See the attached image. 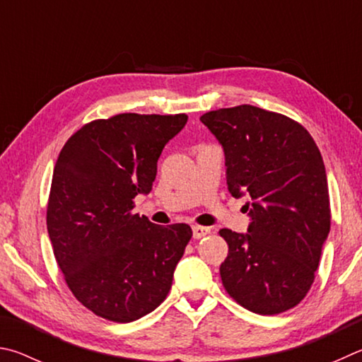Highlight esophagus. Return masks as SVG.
<instances>
[{
    "label": "esophagus",
    "mask_w": 362,
    "mask_h": 362,
    "mask_svg": "<svg viewBox=\"0 0 362 362\" xmlns=\"http://www.w3.org/2000/svg\"><path fill=\"white\" fill-rule=\"evenodd\" d=\"M210 232H211L210 227H205V226H194L192 227L194 238H202V237L208 235V233H210Z\"/></svg>",
    "instance_id": "1"
}]
</instances>
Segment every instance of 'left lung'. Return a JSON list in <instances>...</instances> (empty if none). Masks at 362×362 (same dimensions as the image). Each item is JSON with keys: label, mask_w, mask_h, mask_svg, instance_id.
<instances>
[{"label": "left lung", "mask_w": 362, "mask_h": 362, "mask_svg": "<svg viewBox=\"0 0 362 362\" xmlns=\"http://www.w3.org/2000/svg\"><path fill=\"white\" fill-rule=\"evenodd\" d=\"M226 156L233 197H246L248 233L221 229L229 255L219 274L233 300L278 315L312 288L331 229L325 162L303 127L283 114L240 105L200 117Z\"/></svg>", "instance_id": "obj_1"}]
</instances>
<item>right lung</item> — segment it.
Segmentation results:
<instances>
[{
    "label": "right lung",
    "instance_id": "1",
    "mask_svg": "<svg viewBox=\"0 0 362 362\" xmlns=\"http://www.w3.org/2000/svg\"><path fill=\"white\" fill-rule=\"evenodd\" d=\"M186 114L124 112L86 124L57 158L47 232L68 288L82 305L130 322L165 300L192 237L187 224L157 226L133 213L157 160Z\"/></svg>",
    "mask_w": 362,
    "mask_h": 362
}]
</instances>
